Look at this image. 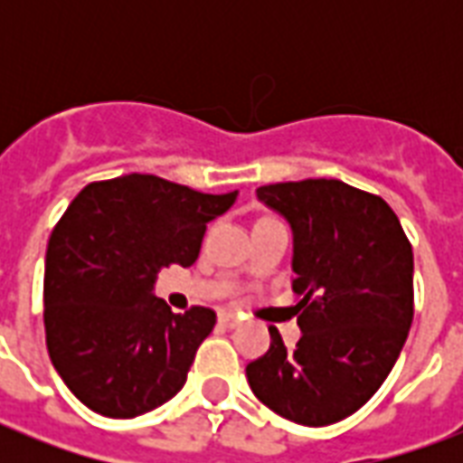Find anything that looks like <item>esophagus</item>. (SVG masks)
<instances>
[{
  "label": "esophagus",
  "mask_w": 463,
  "mask_h": 463,
  "mask_svg": "<svg viewBox=\"0 0 463 463\" xmlns=\"http://www.w3.org/2000/svg\"><path fill=\"white\" fill-rule=\"evenodd\" d=\"M218 322H221V325H225V327H235V325L241 322V315H235V312H231V310H222L221 315H218Z\"/></svg>",
  "instance_id": "1"
}]
</instances>
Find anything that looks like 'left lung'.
I'll use <instances>...</instances> for the list:
<instances>
[{
  "label": "left lung",
  "mask_w": 463,
  "mask_h": 463,
  "mask_svg": "<svg viewBox=\"0 0 463 463\" xmlns=\"http://www.w3.org/2000/svg\"><path fill=\"white\" fill-rule=\"evenodd\" d=\"M260 201L292 225L302 337L245 367L275 414L327 427L364 407L394 367L414 317V252L387 201L337 178L272 183Z\"/></svg>",
  "instance_id": "left-lung-1"
}]
</instances>
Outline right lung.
I'll return each mask as SVG.
<instances>
[{"instance_id":"1","label":"right lung","mask_w":463,"mask_h":463,"mask_svg":"<svg viewBox=\"0 0 463 463\" xmlns=\"http://www.w3.org/2000/svg\"><path fill=\"white\" fill-rule=\"evenodd\" d=\"M235 195L131 173L89 183L59 218L46 248V349L91 411L133 419L181 392L215 312L175 315L153 280L198 260L208 221Z\"/></svg>"}]
</instances>
